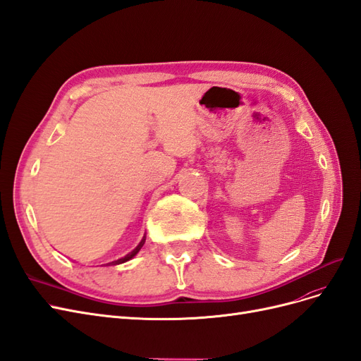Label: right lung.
<instances>
[{"instance_id": "obj_1", "label": "right lung", "mask_w": 361, "mask_h": 361, "mask_svg": "<svg viewBox=\"0 0 361 361\" xmlns=\"http://www.w3.org/2000/svg\"><path fill=\"white\" fill-rule=\"evenodd\" d=\"M144 243H145V236H144V238L141 239V243L138 244V247H137L135 250H133V251H130V252H129V255H126L125 257H122V259H118V260H114V262H111V263H113V264H120V263H125V262L130 260V259H132L133 256H135V255H137V252H138V251L141 250V247L144 245ZM111 263H110V264H111Z\"/></svg>"}]
</instances>
